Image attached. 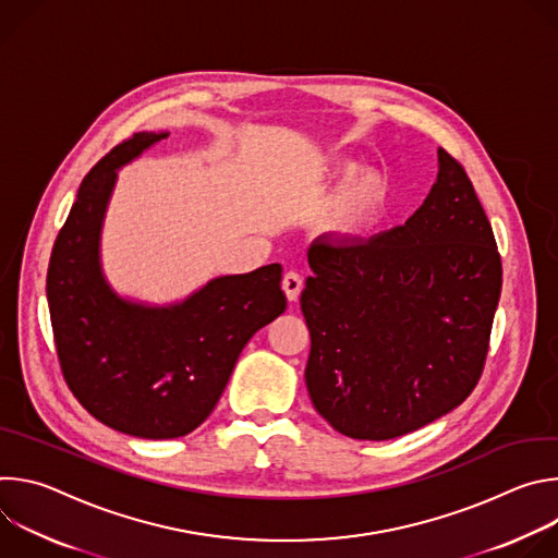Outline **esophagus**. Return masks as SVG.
<instances>
[{"label":"esophagus","mask_w":558,"mask_h":558,"mask_svg":"<svg viewBox=\"0 0 558 558\" xmlns=\"http://www.w3.org/2000/svg\"><path fill=\"white\" fill-rule=\"evenodd\" d=\"M282 291H284V295H287L289 302H295V300L300 298V291H302V278H300V274H295V271L284 274V278H282Z\"/></svg>","instance_id":"esophagus-1"}]
</instances>
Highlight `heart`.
Instances as JSON below:
<instances>
[{
	"label": "heart",
	"mask_w": 558,
	"mask_h": 558,
	"mask_svg": "<svg viewBox=\"0 0 558 558\" xmlns=\"http://www.w3.org/2000/svg\"><path fill=\"white\" fill-rule=\"evenodd\" d=\"M342 183L336 227L342 233H357L377 222L392 198V185L379 170H364L353 161H344L336 170Z\"/></svg>",
	"instance_id": "b5f03b06"
}]
</instances>
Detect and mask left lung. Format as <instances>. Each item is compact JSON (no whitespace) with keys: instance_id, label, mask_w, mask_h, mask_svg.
<instances>
[{"instance_id":"left-lung-1","label":"left lung","mask_w":558,"mask_h":558,"mask_svg":"<svg viewBox=\"0 0 558 558\" xmlns=\"http://www.w3.org/2000/svg\"><path fill=\"white\" fill-rule=\"evenodd\" d=\"M437 181L400 227L366 243L313 241L300 306L315 411L384 441L457 409L480 381L501 295V258L463 168L437 149Z\"/></svg>"}]
</instances>
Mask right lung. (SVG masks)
Instances as JSON below:
<instances>
[{"label":"right lung","mask_w":558,"mask_h":558,"mask_svg":"<svg viewBox=\"0 0 558 558\" xmlns=\"http://www.w3.org/2000/svg\"><path fill=\"white\" fill-rule=\"evenodd\" d=\"M138 132L90 170L52 247L46 295L63 377L101 424L141 439L198 428L256 331L287 308L282 267L216 276L190 295L154 304L119 293L101 260L119 170L168 138Z\"/></svg>","instance_id":"1"}]
</instances>
